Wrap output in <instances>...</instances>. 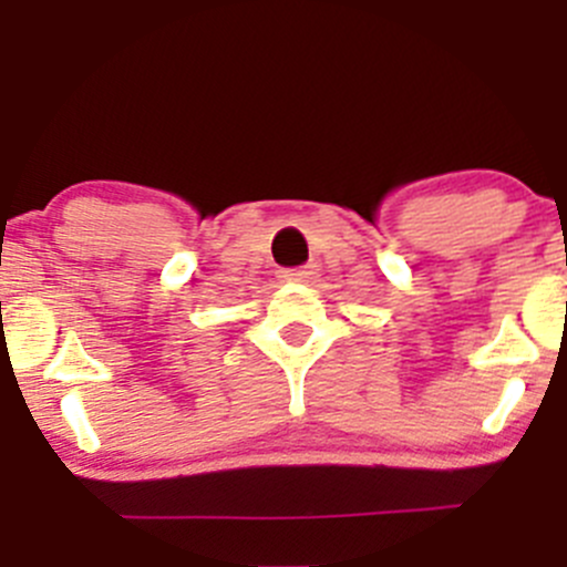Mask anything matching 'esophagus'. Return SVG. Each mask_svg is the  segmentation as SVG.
Masks as SVG:
<instances>
[{
    "label": "esophagus",
    "mask_w": 567,
    "mask_h": 567,
    "mask_svg": "<svg viewBox=\"0 0 567 567\" xmlns=\"http://www.w3.org/2000/svg\"><path fill=\"white\" fill-rule=\"evenodd\" d=\"M279 277L285 282H316L318 279V266H301V268H285Z\"/></svg>",
    "instance_id": "1"
}]
</instances>
